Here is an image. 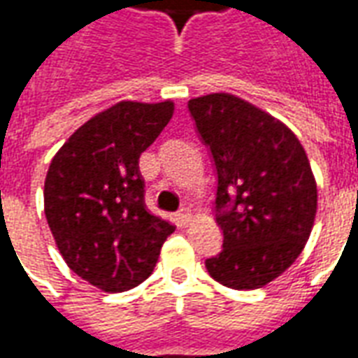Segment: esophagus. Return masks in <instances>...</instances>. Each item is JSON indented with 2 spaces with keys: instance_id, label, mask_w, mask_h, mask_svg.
Here are the masks:
<instances>
[{
  "instance_id": "esophagus-1",
  "label": "esophagus",
  "mask_w": 358,
  "mask_h": 358,
  "mask_svg": "<svg viewBox=\"0 0 358 358\" xmlns=\"http://www.w3.org/2000/svg\"><path fill=\"white\" fill-rule=\"evenodd\" d=\"M176 217H178L180 224L187 226V224H189V222H192V218H194V213H192V209H189V207H186V209L180 210Z\"/></svg>"
}]
</instances>
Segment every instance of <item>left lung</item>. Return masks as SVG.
Returning a JSON list of instances; mask_svg holds the SVG:
<instances>
[{
    "mask_svg": "<svg viewBox=\"0 0 358 358\" xmlns=\"http://www.w3.org/2000/svg\"><path fill=\"white\" fill-rule=\"evenodd\" d=\"M187 107L218 174L224 243L205 266L226 287H263L295 263L315 224L318 192L307 153L282 120L238 95H201Z\"/></svg>",
    "mask_w": 358,
    "mask_h": 358,
    "instance_id": "1",
    "label": "left lung"
}]
</instances>
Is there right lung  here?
Returning <instances> with one entry per match:
<instances>
[{"mask_svg": "<svg viewBox=\"0 0 358 358\" xmlns=\"http://www.w3.org/2000/svg\"><path fill=\"white\" fill-rule=\"evenodd\" d=\"M174 101H118L86 120L51 159L43 210L69 268L97 289H132L151 276L174 226L143 201L140 155Z\"/></svg>", "mask_w": 358, "mask_h": 358, "instance_id": "right-lung-1", "label": "right lung"}]
</instances>
